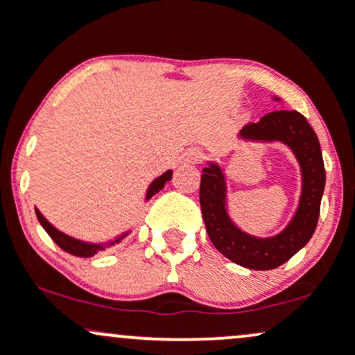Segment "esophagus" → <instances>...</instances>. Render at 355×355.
Here are the masks:
<instances>
[{
    "mask_svg": "<svg viewBox=\"0 0 355 355\" xmlns=\"http://www.w3.org/2000/svg\"><path fill=\"white\" fill-rule=\"evenodd\" d=\"M203 158H205V155H203L202 150L193 148L185 153V158H183V160H185V164H198V162H202Z\"/></svg>",
    "mask_w": 355,
    "mask_h": 355,
    "instance_id": "esophagus-1",
    "label": "esophagus"
}]
</instances>
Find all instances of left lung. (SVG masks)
Returning <instances> with one entry per match:
<instances>
[{
    "label": "left lung",
    "mask_w": 355,
    "mask_h": 355,
    "mask_svg": "<svg viewBox=\"0 0 355 355\" xmlns=\"http://www.w3.org/2000/svg\"><path fill=\"white\" fill-rule=\"evenodd\" d=\"M240 137L250 140L284 141L292 148L302 168V195L295 217L275 237L257 239L234 225L225 209V178L218 165L202 170L200 207L207 234L215 248L239 266L270 270L287 262L311 240L320 214L325 168L319 138L304 115L295 110H275L247 123Z\"/></svg>",
    "instance_id": "left-lung-1"
}]
</instances>
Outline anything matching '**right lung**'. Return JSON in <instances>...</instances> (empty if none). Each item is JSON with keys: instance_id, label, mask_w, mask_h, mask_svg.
I'll return each instance as SVG.
<instances>
[{"instance_id": "right-lung-1", "label": "right lung", "mask_w": 355, "mask_h": 355, "mask_svg": "<svg viewBox=\"0 0 355 355\" xmlns=\"http://www.w3.org/2000/svg\"><path fill=\"white\" fill-rule=\"evenodd\" d=\"M168 180H172V170H168V172H165L162 177H158L157 180L152 182L148 191H146V200H148V198H152L158 190L164 189V185ZM35 211H36V217H38V220H40V223H42V227L46 230V234L53 239V242H55L60 248H63L64 252H68V254H71L75 257H93L95 254H98L100 250H105V245H100V243L81 242V240H76V239L70 237V235L63 234V232L56 230L55 227H53L51 223L48 222V220L44 218L42 214H40L38 209H35ZM123 237H126V234L121 235V237H118L116 240H113V242H110L108 245H115V243L120 242Z\"/></svg>"}]
</instances>
